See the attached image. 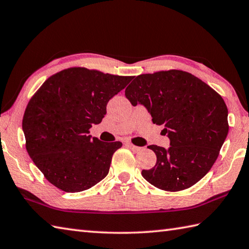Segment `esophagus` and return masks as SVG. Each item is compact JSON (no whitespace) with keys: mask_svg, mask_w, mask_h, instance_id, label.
I'll return each instance as SVG.
<instances>
[{"mask_svg":"<svg viewBox=\"0 0 249 249\" xmlns=\"http://www.w3.org/2000/svg\"><path fill=\"white\" fill-rule=\"evenodd\" d=\"M127 146L129 147V149H130L131 151H134V152H140V151L142 150V147H140V146H136V145L131 144V143H127Z\"/></svg>","mask_w":249,"mask_h":249,"instance_id":"obj_1","label":"esophagus"}]
</instances>
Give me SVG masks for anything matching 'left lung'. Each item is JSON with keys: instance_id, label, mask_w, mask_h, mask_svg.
I'll return each instance as SVG.
<instances>
[{"instance_id": "left-lung-1", "label": "left lung", "mask_w": 249, "mask_h": 249, "mask_svg": "<svg viewBox=\"0 0 249 249\" xmlns=\"http://www.w3.org/2000/svg\"><path fill=\"white\" fill-rule=\"evenodd\" d=\"M133 106L143 105L153 123L163 125L170 147L149 145L156 165L142 170L155 187L179 192L192 187L217 160L229 131L223 97L187 71L170 70L137 76L125 89Z\"/></svg>"}]
</instances>
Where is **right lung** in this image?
Returning a JSON list of instances; mask_svg holds the SVG:
<instances>
[{
	"label": "right lung",
	"instance_id": "add662e5",
	"mask_svg": "<svg viewBox=\"0 0 249 249\" xmlns=\"http://www.w3.org/2000/svg\"><path fill=\"white\" fill-rule=\"evenodd\" d=\"M133 78L71 67L49 77L32 96L22 120L25 147L52 185L78 193L106 178L122 142L92 138L89 128Z\"/></svg>",
	"mask_w": 249,
	"mask_h": 249
}]
</instances>
